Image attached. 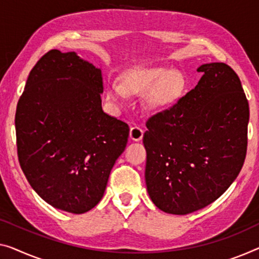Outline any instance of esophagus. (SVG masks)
Masks as SVG:
<instances>
[{
    "label": "esophagus",
    "mask_w": 259,
    "mask_h": 259,
    "mask_svg": "<svg viewBox=\"0 0 259 259\" xmlns=\"http://www.w3.org/2000/svg\"><path fill=\"white\" fill-rule=\"evenodd\" d=\"M143 134H144V130H143L141 126L135 125L130 128V138L135 142H140L143 138Z\"/></svg>",
    "instance_id": "1"
}]
</instances>
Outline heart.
I'll return each mask as SVG.
<instances>
[{
	"instance_id": "1",
	"label": "heart",
	"mask_w": 259,
	"mask_h": 259,
	"mask_svg": "<svg viewBox=\"0 0 259 259\" xmlns=\"http://www.w3.org/2000/svg\"><path fill=\"white\" fill-rule=\"evenodd\" d=\"M184 76L167 68H138L126 73L123 83L109 81L106 95L109 101L122 105L126 93H146L145 107L150 110H161L173 105L183 94Z\"/></svg>"
}]
</instances>
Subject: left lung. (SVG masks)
<instances>
[{
  "label": "left lung",
  "instance_id": "obj_1",
  "mask_svg": "<svg viewBox=\"0 0 259 259\" xmlns=\"http://www.w3.org/2000/svg\"><path fill=\"white\" fill-rule=\"evenodd\" d=\"M194 90L150 117L143 143L152 202L186 215L219 199L236 179L248 145L249 103L225 63L201 65Z\"/></svg>",
  "mask_w": 259,
  "mask_h": 259
}]
</instances>
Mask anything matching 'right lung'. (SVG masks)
I'll list each match as a JSON object with an SVG mask.
<instances>
[{
    "instance_id": "1",
    "label": "right lung",
    "mask_w": 259,
    "mask_h": 259,
    "mask_svg": "<svg viewBox=\"0 0 259 259\" xmlns=\"http://www.w3.org/2000/svg\"><path fill=\"white\" fill-rule=\"evenodd\" d=\"M101 69L75 52L51 50L31 69L15 126L19 165L31 187L57 209L91 210L102 199L129 137L102 110Z\"/></svg>"
}]
</instances>
